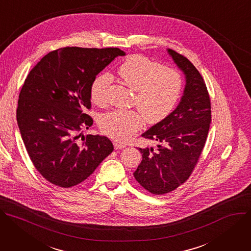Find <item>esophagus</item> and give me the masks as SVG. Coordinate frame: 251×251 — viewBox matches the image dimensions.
<instances>
[{
    "instance_id": "obj_1",
    "label": "esophagus",
    "mask_w": 251,
    "mask_h": 251,
    "mask_svg": "<svg viewBox=\"0 0 251 251\" xmlns=\"http://www.w3.org/2000/svg\"><path fill=\"white\" fill-rule=\"evenodd\" d=\"M114 146H115V149H116V150H122V149H125V148H126V145H123V144H121V143H119V142H115V143H114Z\"/></svg>"
}]
</instances>
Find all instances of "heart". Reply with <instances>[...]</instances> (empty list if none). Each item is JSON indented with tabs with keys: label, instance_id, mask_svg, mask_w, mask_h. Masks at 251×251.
<instances>
[{
	"label": "heart",
	"instance_id": "b5f03b06",
	"mask_svg": "<svg viewBox=\"0 0 251 251\" xmlns=\"http://www.w3.org/2000/svg\"><path fill=\"white\" fill-rule=\"evenodd\" d=\"M126 85L136 92L134 103L141 110L115 109L101 116L100 130L117 142H126L144 126V116L151 124L168 118L177 104L183 88L181 74L173 68L145 55L134 54L127 58L118 70ZM111 75L101 74L95 78L91 88L92 100L98 105L107 101Z\"/></svg>",
	"mask_w": 251,
	"mask_h": 251
}]
</instances>
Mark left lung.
Segmentation results:
<instances>
[{
  "instance_id": "8db88e82",
  "label": "left lung",
  "mask_w": 251,
  "mask_h": 251,
  "mask_svg": "<svg viewBox=\"0 0 251 251\" xmlns=\"http://www.w3.org/2000/svg\"><path fill=\"white\" fill-rule=\"evenodd\" d=\"M169 53L185 75L183 96L173 113L142 134L157 142V149H141L143 160L133 173L152 194L169 193L190 176L204 148L211 122L209 94L200 72L174 50Z\"/></svg>"
}]
</instances>
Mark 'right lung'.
I'll use <instances>...</instances> for the list:
<instances>
[{
    "instance_id": "right-lung-1",
    "label": "right lung",
    "mask_w": 251,
    "mask_h": 251,
    "mask_svg": "<svg viewBox=\"0 0 251 251\" xmlns=\"http://www.w3.org/2000/svg\"><path fill=\"white\" fill-rule=\"evenodd\" d=\"M126 52L118 48L67 47L31 70L19 95L17 122L36 170L64 188L86 180L114 151L106 136L82 135L93 126L91 88L97 75Z\"/></svg>"
}]
</instances>
